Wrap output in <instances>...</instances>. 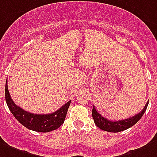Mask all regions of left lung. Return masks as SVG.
<instances>
[{
	"label": "left lung",
	"mask_w": 157,
	"mask_h": 157,
	"mask_svg": "<svg viewBox=\"0 0 157 157\" xmlns=\"http://www.w3.org/2000/svg\"><path fill=\"white\" fill-rule=\"evenodd\" d=\"M148 102H147L146 105L144 106L143 110L140 111L138 114L135 115L134 117H130L125 120L121 121H110L105 119V117H103L101 114H99L96 111L95 106H93L92 109V117H93L94 122L96 126H98L100 129H101L103 131L108 132H119L125 131L126 129L132 127L134 126L136 123L138 121L140 120L141 117L143 116L145 111L147 110V105H148Z\"/></svg>",
	"instance_id": "1"
}]
</instances>
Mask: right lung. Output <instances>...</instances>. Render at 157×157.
Masks as SVG:
<instances>
[{"label":"right lung","instance_id":"add662e5","mask_svg":"<svg viewBox=\"0 0 157 157\" xmlns=\"http://www.w3.org/2000/svg\"><path fill=\"white\" fill-rule=\"evenodd\" d=\"M6 101L10 112L21 125L29 130L39 132H49L56 130L62 125L67 116L71 101L67 102L57 111L50 114H34L23 110L12 101L9 93L7 80L5 88Z\"/></svg>","mask_w":157,"mask_h":157}]
</instances>
